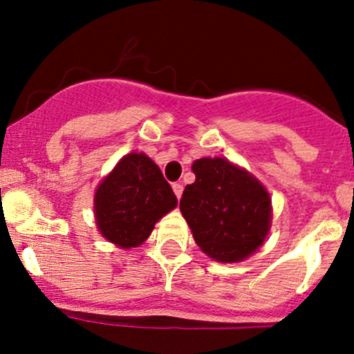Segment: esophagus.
<instances>
[{
  "instance_id": "esophagus-1",
  "label": "esophagus",
  "mask_w": 354,
  "mask_h": 354,
  "mask_svg": "<svg viewBox=\"0 0 354 354\" xmlns=\"http://www.w3.org/2000/svg\"><path fill=\"white\" fill-rule=\"evenodd\" d=\"M174 193H175V196H177V198H180V196H183V192H184V186L180 183H175L174 186Z\"/></svg>"
}]
</instances>
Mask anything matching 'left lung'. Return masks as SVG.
<instances>
[{"mask_svg": "<svg viewBox=\"0 0 354 354\" xmlns=\"http://www.w3.org/2000/svg\"><path fill=\"white\" fill-rule=\"evenodd\" d=\"M192 168L196 179L184 189L180 212L196 245L218 262L252 255L270 230V193L227 159H196Z\"/></svg>", "mask_w": 354, "mask_h": 354, "instance_id": "1", "label": "left lung"}]
</instances>
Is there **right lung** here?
<instances>
[{"label": "right lung", "mask_w": 354, "mask_h": 354, "mask_svg": "<svg viewBox=\"0 0 354 354\" xmlns=\"http://www.w3.org/2000/svg\"><path fill=\"white\" fill-rule=\"evenodd\" d=\"M177 205L161 170L145 154H127L97 187V227L120 248L142 245L156 221Z\"/></svg>", "instance_id": "obj_1"}]
</instances>
